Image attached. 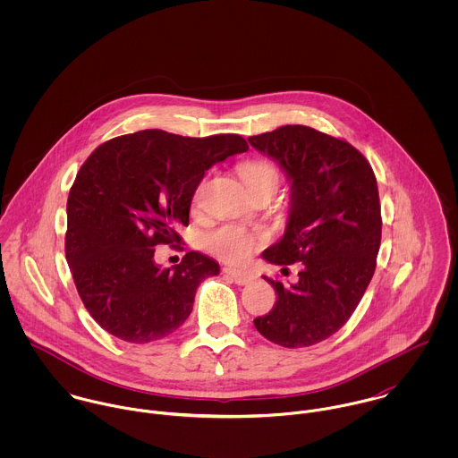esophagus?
<instances>
[{"label": "esophagus", "instance_id": "34e87169", "mask_svg": "<svg viewBox=\"0 0 458 458\" xmlns=\"http://www.w3.org/2000/svg\"><path fill=\"white\" fill-rule=\"evenodd\" d=\"M224 275L229 276L238 285H247L252 280V276L249 273L240 271V269H233V267H224Z\"/></svg>", "mask_w": 458, "mask_h": 458}]
</instances>
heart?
Listing matches in <instances>:
<instances>
[{"label":"heart","instance_id":"obj_1","mask_svg":"<svg viewBox=\"0 0 458 458\" xmlns=\"http://www.w3.org/2000/svg\"><path fill=\"white\" fill-rule=\"evenodd\" d=\"M243 185L249 192L262 187H271L276 191L280 183L278 169L269 162H250L240 169ZM262 240L261 233H249L236 225H222L204 236L206 249L225 262H243L254 247Z\"/></svg>","mask_w":458,"mask_h":458}]
</instances>
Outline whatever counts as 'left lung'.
<instances>
[{
    "mask_svg": "<svg viewBox=\"0 0 458 458\" xmlns=\"http://www.w3.org/2000/svg\"><path fill=\"white\" fill-rule=\"evenodd\" d=\"M249 142L291 183L284 234L262 258L301 262L296 282L264 276L276 301L254 325L273 344L309 347L349 321L372 280L383 227L377 182L356 148L310 127L285 125Z\"/></svg>",
    "mask_w": 458,
    "mask_h": 458,
    "instance_id": "8db88e82",
    "label": "left lung"
}]
</instances>
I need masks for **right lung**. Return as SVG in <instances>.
<instances>
[{
    "label": "right lung",
    "instance_id": "obj_1",
    "mask_svg": "<svg viewBox=\"0 0 458 458\" xmlns=\"http://www.w3.org/2000/svg\"><path fill=\"white\" fill-rule=\"evenodd\" d=\"M247 149L236 133L142 131L104 142L82 164L66 202V262L86 310L107 333L148 344L187 321L199 284L220 266L189 252L162 267L155 247L182 242L178 227L189 225L204 173Z\"/></svg>",
    "mask_w": 458,
    "mask_h": 458
}]
</instances>
